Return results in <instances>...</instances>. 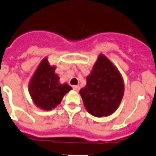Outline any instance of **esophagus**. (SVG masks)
Wrapping results in <instances>:
<instances>
[{"instance_id":"esophagus-1","label":"esophagus","mask_w":156,"mask_h":156,"mask_svg":"<svg viewBox=\"0 0 156 156\" xmlns=\"http://www.w3.org/2000/svg\"><path fill=\"white\" fill-rule=\"evenodd\" d=\"M73 89L75 91H78V90H80V86H73Z\"/></svg>"}]
</instances>
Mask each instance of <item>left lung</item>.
Returning a JSON list of instances; mask_svg holds the SVG:
<instances>
[{
  "label": "left lung",
  "mask_w": 156,
  "mask_h": 156,
  "mask_svg": "<svg viewBox=\"0 0 156 156\" xmlns=\"http://www.w3.org/2000/svg\"><path fill=\"white\" fill-rule=\"evenodd\" d=\"M80 94L87 112L96 117L109 116L118 109L124 95L123 79L105 55L98 56Z\"/></svg>",
  "instance_id": "1"
}]
</instances>
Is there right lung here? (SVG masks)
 <instances>
[{"label": "right lung", "mask_w": 156, "mask_h": 156, "mask_svg": "<svg viewBox=\"0 0 156 156\" xmlns=\"http://www.w3.org/2000/svg\"><path fill=\"white\" fill-rule=\"evenodd\" d=\"M56 66L43 59L30 80L28 90L35 106L43 110H52L62 101L63 96L72 90L66 83H60L55 73Z\"/></svg>", "instance_id": "add662e5"}]
</instances>
